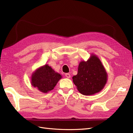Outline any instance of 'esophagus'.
I'll return each mask as SVG.
<instances>
[{"label": "esophagus", "instance_id": "esophagus-1", "mask_svg": "<svg viewBox=\"0 0 133 133\" xmlns=\"http://www.w3.org/2000/svg\"><path fill=\"white\" fill-rule=\"evenodd\" d=\"M65 76L68 78H70V74L69 73H66L65 74Z\"/></svg>", "mask_w": 133, "mask_h": 133}]
</instances>
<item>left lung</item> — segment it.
I'll use <instances>...</instances> for the list:
<instances>
[{"instance_id":"1","label":"left lung","mask_w":133,"mask_h":133,"mask_svg":"<svg viewBox=\"0 0 133 133\" xmlns=\"http://www.w3.org/2000/svg\"><path fill=\"white\" fill-rule=\"evenodd\" d=\"M108 74L102 62L94 54L87 61L80 62L77 75L73 81L78 90L83 95H90L100 92L105 87Z\"/></svg>"}]
</instances>
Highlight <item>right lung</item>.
Here are the masks:
<instances>
[{
	"label": "right lung",
	"mask_w": 133,
	"mask_h": 133,
	"mask_svg": "<svg viewBox=\"0 0 133 133\" xmlns=\"http://www.w3.org/2000/svg\"><path fill=\"white\" fill-rule=\"evenodd\" d=\"M62 76L55 72L50 66L45 64L39 67L32 73L31 84L40 91L47 93L54 89Z\"/></svg>",
	"instance_id": "add662e5"
}]
</instances>
